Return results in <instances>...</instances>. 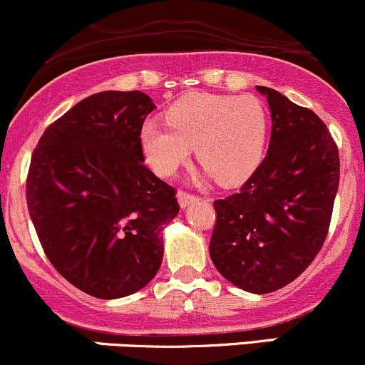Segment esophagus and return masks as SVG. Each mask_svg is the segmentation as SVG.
<instances>
[{"instance_id":"obj_1","label":"esophagus","mask_w":365,"mask_h":365,"mask_svg":"<svg viewBox=\"0 0 365 365\" xmlns=\"http://www.w3.org/2000/svg\"><path fill=\"white\" fill-rule=\"evenodd\" d=\"M178 200H179V205H181V207H187V205L192 203V201L198 200V196L192 195V192H187V191L181 190L178 192Z\"/></svg>"}]
</instances>
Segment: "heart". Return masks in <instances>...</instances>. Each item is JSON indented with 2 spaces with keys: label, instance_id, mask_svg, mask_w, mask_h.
<instances>
[{
  "label": "heart",
  "instance_id": "b5f03b06",
  "mask_svg": "<svg viewBox=\"0 0 365 365\" xmlns=\"http://www.w3.org/2000/svg\"><path fill=\"white\" fill-rule=\"evenodd\" d=\"M165 124L148 121L140 141L148 165L170 178L190 160L191 148L220 184L247 179L258 167L267 141L268 115L255 96L191 92L165 110Z\"/></svg>",
  "mask_w": 365,
  "mask_h": 365
}]
</instances>
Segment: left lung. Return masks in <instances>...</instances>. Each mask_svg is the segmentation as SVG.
<instances>
[{
    "label": "left lung",
    "instance_id": "obj_1",
    "mask_svg": "<svg viewBox=\"0 0 365 365\" xmlns=\"http://www.w3.org/2000/svg\"><path fill=\"white\" fill-rule=\"evenodd\" d=\"M267 157L239 192L213 201L210 256L230 284L252 294L289 285L312 263L331 222L340 182L338 147L307 107L268 87Z\"/></svg>",
    "mask_w": 365,
    "mask_h": 365
}]
</instances>
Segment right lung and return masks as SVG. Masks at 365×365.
Masks as SVG:
<instances>
[{"label": "right lung", "mask_w": 365, "mask_h": 365, "mask_svg": "<svg viewBox=\"0 0 365 365\" xmlns=\"http://www.w3.org/2000/svg\"><path fill=\"white\" fill-rule=\"evenodd\" d=\"M147 93H93L46 128L30 158L27 207L47 259L97 299L138 292L157 275L173 186L143 164Z\"/></svg>", "instance_id": "add662e5"}]
</instances>
